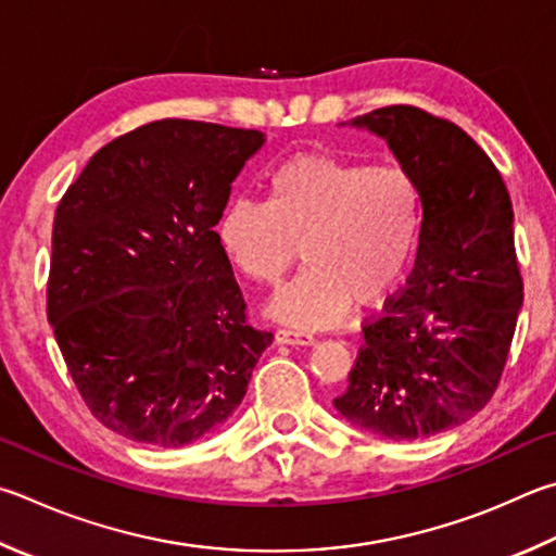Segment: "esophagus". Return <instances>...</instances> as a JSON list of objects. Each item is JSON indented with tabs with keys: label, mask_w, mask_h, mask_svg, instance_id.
<instances>
[{
	"label": "esophagus",
	"mask_w": 556,
	"mask_h": 556,
	"mask_svg": "<svg viewBox=\"0 0 556 556\" xmlns=\"http://www.w3.org/2000/svg\"><path fill=\"white\" fill-rule=\"evenodd\" d=\"M277 342H281V345H313L316 338H313V332L301 328H279Z\"/></svg>",
	"instance_id": "esophagus-1"
}]
</instances>
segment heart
I'll list each match as a JSON object with an SVG mask.
<instances>
[{"mask_svg": "<svg viewBox=\"0 0 556 556\" xmlns=\"http://www.w3.org/2000/svg\"><path fill=\"white\" fill-rule=\"evenodd\" d=\"M420 216L418 185L403 167L299 155L267 179V204L233 199L216 230L230 262L257 285L279 281L301 248L306 267L269 299L267 313L320 328L350 301L369 306L399 285Z\"/></svg>", "mask_w": 556, "mask_h": 556, "instance_id": "obj_1", "label": "heart"}]
</instances>
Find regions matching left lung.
Returning <instances> with one entry per match:
<instances>
[{
    "label": "left lung",
    "instance_id": "left-lung-1",
    "mask_svg": "<svg viewBox=\"0 0 556 556\" xmlns=\"http://www.w3.org/2000/svg\"><path fill=\"white\" fill-rule=\"evenodd\" d=\"M350 126L387 140L422 216L408 287L362 326L332 406L369 435L432 438L486 406L506 367L522 306L510 197L491 157L445 118L396 104Z\"/></svg>",
    "mask_w": 556,
    "mask_h": 556
}]
</instances>
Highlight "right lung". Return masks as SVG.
I'll return each mask as SVG.
<instances>
[{
	"label": "right lung",
	"mask_w": 556,
	"mask_h": 556,
	"mask_svg": "<svg viewBox=\"0 0 556 556\" xmlns=\"http://www.w3.org/2000/svg\"><path fill=\"white\" fill-rule=\"evenodd\" d=\"M265 134L163 118L111 140L60 199L48 320L92 416L175 450L224 428L271 332L216 224Z\"/></svg>",
	"instance_id": "add662e5"
}]
</instances>
